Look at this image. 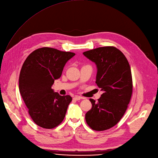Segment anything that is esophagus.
<instances>
[{
    "instance_id": "obj_1",
    "label": "esophagus",
    "mask_w": 158,
    "mask_h": 158,
    "mask_svg": "<svg viewBox=\"0 0 158 158\" xmlns=\"http://www.w3.org/2000/svg\"><path fill=\"white\" fill-rule=\"evenodd\" d=\"M81 98H82L81 97H80V96H78V95H76V96H75L73 98V99L74 100H81Z\"/></svg>"
}]
</instances>
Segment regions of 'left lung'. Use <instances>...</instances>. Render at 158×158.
<instances>
[{"instance_id":"1","label":"left lung","mask_w":158,"mask_h":158,"mask_svg":"<svg viewBox=\"0 0 158 158\" xmlns=\"http://www.w3.org/2000/svg\"><path fill=\"white\" fill-rule=\"evenodd\" d=\"M83 55L95 63V82L104 91L98 102L89 99L92 107L86 114V121L93 130H106L121 120L130 102L133 91L130 66L123 52L114 46L100 47Z\"/></svg>"}]
</instances>
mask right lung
<instances>
[{
  "mask_svg": "<svg viewBox=\"0 0 158 158\" xmlns=\"http://www.w3.org/2000/svg\"><path fill=\"white\" fill-rule=\"evenodd\" d=\"M75 55L44 47L31 52L23 63L19 77V93L31 119L41 128H54L65 118L72 98L55 93L51 86Z\"/></svg>",
  "mask_w": 158,
  "mask_h": 158,
  "instance_id": "1",
  "label": "right lung"
}]
</instances>
